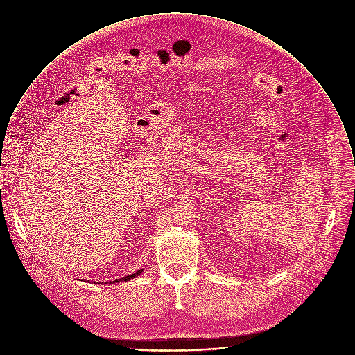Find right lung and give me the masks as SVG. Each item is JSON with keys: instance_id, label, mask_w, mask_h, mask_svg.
I'll use <instances>...</instances> for the list:
<instances>
[{"instance_id": "add662e5", "label": "right lung", "mask_w": 355, "mask_h": 355, "mask_svg": "<svg viewBox=\"0 0 355 355\" xmlns=\"http://www.w3.org/2000/svg\"><path fill=\"white\" fill-rule=\"evenodd\" d=\"M144 272V269H139V270H137L135 273H132V275H128V276H125V277H121V279H117V280H113V282H110V284L112 283H117V282H128V280H131V279H134V277H137V276H139L141 273Z\"/></svg>"}]
</instances>
